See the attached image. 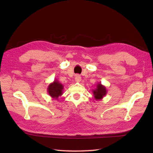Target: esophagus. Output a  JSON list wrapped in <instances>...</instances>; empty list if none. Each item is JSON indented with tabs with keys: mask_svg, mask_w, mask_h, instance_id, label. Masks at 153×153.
Segmentation results:
<instances>
[{
	"mask_svg": "<svg viewBox=\"0 0 153 153\" xmlns=\"http://www.w3.org/2000/svg\"><path fill=\"white\" fill-rule=\"evenodd\" d=\"M81 77H80V76H79V75H76V77H75V80H76V82H81Z\"/></svg>",
	"mask_w": 153,
	"mask_h": 153,
	"instance_id": "obj_1",
	"label": "esophagus"
}]
</instances>
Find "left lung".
Instances as JSON below:
<instances>
[{
	"label": "left lung",
	"mask_w": 153,
	"mask_h": 153,
	"mask_svg": "<svg viewBox=\"0 0 153 153\" xmlns=\"http://www.w3.org/2000/svg\"><path fill=\"white\" fill-rule=\"evenodd\" d=\"M92 93L95 100H102L103 97L107 94V90L106 89V87L105 86H103L100 83H98L97 85V88L95 89L92 90Z\"/></svg>",
	"instance_id": "left-lung-1"
}]
</instances>
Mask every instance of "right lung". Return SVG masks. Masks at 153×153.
<instances>
[{
  "label": "right lung",
  "mask_w": 153,
  "mask_h": 153,
  "mask_svg": "<svg viewBox=\"0 0 153 153\" xmlns=\"http://www.w3.org/2000/svg\"><path fill=\"white\" fill-rule=\"evenodd\" d=\"M63 86L59 82V80L55 79L53 82L51 83L47 88V92L50 97L53 99L57 100L59 97L63 94Z\"/></svg>",
  "instance_id": "add662e5"
}]
</instances>
